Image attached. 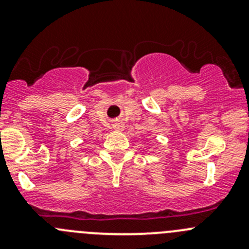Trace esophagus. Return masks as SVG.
Segmentation results:
<instances>
[{"mask_svg":"<svg viewBox=\"0 0 249 249\" xmlns=\"http://www.w3.org/2000/svg\"><path fill=\"white\" fill-rule=\"evenodd\" d=\"M113 127H114L115 130H119V131H122V130L124 129V123H123V120H120V119H115L114 123H113Z\"/></svg>","mask_w":249,"mask_h":249,"instance_id":"34e87169","label":"esophagus"}]
</instances>
